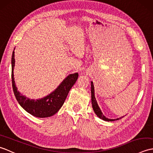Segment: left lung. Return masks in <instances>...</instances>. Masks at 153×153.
<instances>
[{
  "label": "left lung",
  "mask_w": 153,
  "mask_h": 153,
  "mask_svg": "<svg viewBox=\"0 0 153 153\" xmlns=\"http://www.w3.org/2000/svg\"><path fill=\"white\" fill-rule=\"evenodd\" d=\"M91 102H92V106H93V108L94 112L97 114V116L100 118V119H102L103 120H105V121H108V122H112V121H114V120H119V118H117V119H108L106 118V116H105L103 115V114L101 112V110L99 108V106L98 105V104H97V102L96 100L95 99V89H94V85H93V83L91 82Z\"/></svg>",
  "instance_id": "left-lung-1"
}]
</instances>
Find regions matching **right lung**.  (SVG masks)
<instances>
[{
  "mask_svg": "<svg viewBox=\"0 0 153 153\" xmlns=\"http://www.w3.org/2000/svg\"><path fill=\"white\" fill-rule=\"evenodd\" d=\"M14 51L12 56V83L14 95L19 105L25 111L37 118H47L55 114L63 105L68 93L78 77L77 73L70 74L63 80V82L53 92L47 97L37 100L30 99L23 96L16 87L14 77Z\"/></svg>",
  "mask_w": 153,
  "mask_h": 153,
  "instance_id": "1",
  "label": "right lung"
}]
</instances>
